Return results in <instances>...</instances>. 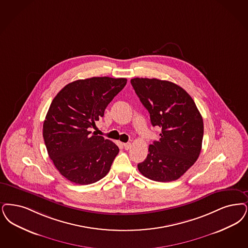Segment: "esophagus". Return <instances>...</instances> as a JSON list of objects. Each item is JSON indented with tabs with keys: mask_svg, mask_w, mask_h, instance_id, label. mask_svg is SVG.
Segmentation results:
<instances>
[{
	"mask_svg": "<svg viewBox=\"0 0 248 248\" xmlns=\"http://www.w3.org/2000/svg\"><path fill=\"white\" fill-rule=\"evenodd\" d=\"M124 149L128 150V149L131 148V143H124Z\"/></svg>",
	"mask_w": 248,
	"mask_h": 248,
	"instance_id": "esophagus-1",
	"label": "esophagus"
}]
</instances>
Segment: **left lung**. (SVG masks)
<instances>
[{
  "mask_svg": "<svg viewBox=\"0 0 248 248\" xmlns=\"http://www.w3.org/2000/svg\"><path fill=\"white\" fill-rule=\"evenodd\" d=\"M131 84L149 110L152 125L161 129L160 139L149 145L147 159L138 164L139 170L153 181H175L199 157L202 116L188 93L172 82L137 78Z\"/></svg>",
  "mask_w": 248,
  "mask_h": 248,
  "instance_id": "left-lung-1",
  "label": "left lung"
}]
</instances>
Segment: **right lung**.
I'll return each instance as SVG.
<instances>
[{
	"instance_id": "1",
	"label": "right lung",
	"mask_w": 248,
	"mask_h": 248,
	"mask_svg": "<svg viewBox=\"0 0 248 248\" xmlns=\"http://www.w3.org/2000/svg\"><path fill=\"white\" fill-rule=\"evenodd\" d=\"M126 82L108 77L77 80L51 101L43 123V139L54 166L70 182L90 185L109 172L119 148L90 129Z\"/></svg>"
}]
</instances>
